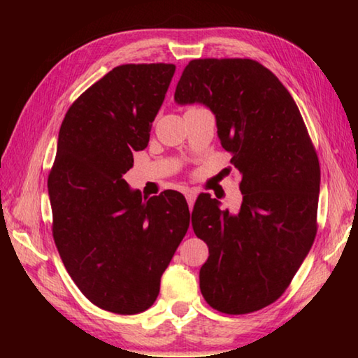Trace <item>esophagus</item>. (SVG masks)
<instances>
[{"mask_svg": "<svg viewBox=\"0 0 358 358\" xmlns=\"http://www.w3.org/2000/svg\"><path fill=\"white\" fill-rule=\"evenodd\" d=\"M185 197H186V201H187V205H189V208H192L194 202H196L197 194L194 192V191H191V189H187V191H185Z\"/></svg>", "mask_w": 358, "mask_h": 358, "instance_id": "34e87169", "label": "esophagus"}]
</instances>
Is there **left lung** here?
<instances>
[{"mask_svg":"<svg viewBox=\"0 0 358 358\" xmlns=\"http://www.w3.org/2000/svg\"><path fill=\"white\" fill-rule=\"evenodd\" d=\"M175 102L207 106L217 137L241 173L237 213L201 194L192 229L208 246L201 292L226 314H248L280 299L317 232L320 167L301 113L273 72L248 58L192 59Z\"/></svg>","mask_w":358,"mask_h":358,"instance_id":"8db88e82","label":"left lung"}]
</instances>
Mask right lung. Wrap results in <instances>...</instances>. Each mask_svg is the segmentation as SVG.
I'll return each mask as SVG.
<instances>
[{"mask_svg": "<svg viewBox=\"0 0 358 358\" xmlns=\"http://www.w3.org/2000/svg\"><path fill=\"white\" fill-rule=\"evenodd\" d=\"M175 66L113 68L69 107L48 175L53 240L72 281L102 310L153 305L161 276L189 227L181 192L142 199L123 175L147 148Z\"/></svg>", "mask_w": 358, "mask_h": 358, "instance_id": "obj_1", "label": "right lung"}]
</instances>
